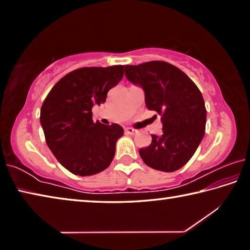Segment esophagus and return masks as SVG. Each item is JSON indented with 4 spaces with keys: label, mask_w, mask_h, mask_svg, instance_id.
Listing matches in <instances>:
<instances>
[{
    "label": "esophagus",
    "mask_w": 250,
    "mask_h": 250,
    "mask_svg": "<svg viewBox=\"0 0 250 250\" xmlns=\"http://www.w3.org/2000/svg\"><path fill=\"white\" fill-rule=\"evenodd\" d=\"M125 132H128V133H130V134H135V133H138V130H137V129L131 128V126H128V128H125Z\"/></svg>",
    "instance_id": "34e87169"
}]
</instances>
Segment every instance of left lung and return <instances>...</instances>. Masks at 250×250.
Returning <instances> with one entry per match:
<instances>
[{
    "instance_id": "obj_1",
    "label": "left lung",
    "mask_w": 250,
    "mask_h": 250,
    "mask_svg": "<svg viewBox=\"0 0 250 250\" xmlns=\"http://www.w3.org/2000/svg\"><path fill=\"white\" fill-rule=\"evenodd\" d=\"M125 77L142 87L149 110L161 116L162 135L152 134L149 146L139 150L147 167L174 172L195 153L205 134V103L195 83L177 67L153 61L126 65Z\"/></svg>"
}]
</instances>
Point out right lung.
Here are the masks:
<instances>
[{
  "instance_id": "1",
  "label": "right lung",
  "mask_w": 250,
  "mask_h": 250,
  "mask_svg": "<svg viewBox=\"0 0 250 250\" xmlns=\"http://www.w3.org/2000/svg\"><path fill=\"white\" fill-rule=\"evenodd\" d=\"M125 66L83 67L55 84L41 108V125L48 147L58 162L79 176L94 175L113 160L122 126L92 120L94 104L124 77Z\"/></svg>"
}]
</instances>
